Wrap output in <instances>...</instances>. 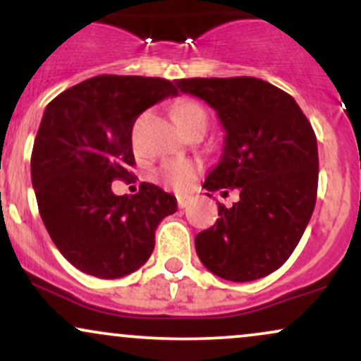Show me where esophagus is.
<instances>
[{"mask_svg":"<svg viewBox=\"0 0 361 361\" xmlns=\"http://www.w3.org/2000/svg\"><path fill=\"white\" fill-rule=\"evenodd\" d=\"M178 207H180V209H186V207H188V198L178 197Z\"/></svg>","mask_w":361,"mask_h":361,"instance_id":"esophagus-1","label":"esophagus"}]
</instances>
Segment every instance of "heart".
<instances>
[{
    "label": "heart",
    "instance_id": "obj_1",
    "mask_svg": "<svg viewBox=\"0 0 361 361\" xmlns=\"http://www.w3.org/2000/svg\"><path fill=\"white\" fill-rule=\"evenodd\" d=\"M178 126L188 132L190 128L200 123H207V114L204 106L200 103L193 100L180 102L173 110ZM198 173H200V164L190 159H176L168 161L163 166L156 171V180L161 185L168 186V188L175 190V192L185 193L192 188V185L197 180Z\"/></svg>",
    "mask_w": 361,
    "mask_h": 361
}]
</instances>
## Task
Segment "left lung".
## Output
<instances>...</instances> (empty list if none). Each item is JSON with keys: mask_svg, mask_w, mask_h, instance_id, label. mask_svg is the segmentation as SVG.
I'll use <instances>...</instances> for the list:
<instances>
[{"mask_svg": "<svg viewBox=\"0 0 361 361\" xmlns=\"http://www.w3.org/2000/svg\"><path fill=\"white\" fill-rule=\"evenodd\" d=\"M176 86L209 103L226 130L204 188L239 192V202L219 204L217 222L197 234L198 258L221 279H263L290 258L314 212V128L288 93L258 78H188Z\"/></svg>", "mask_w": 361, "mask_h": 361, "instance_id": "obj_1", "label": "left lung"}]
</instances>
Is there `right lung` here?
<instances>
[{"mask_svg": "<svg viewBox=\"0 0 361 361\" xmlns=\"http://www.w3.org/2000/svg\"><path fill=\"white\" fill-rule=\"evenodd\" d=\"M178 90L163 78L102 74L49 103L32 151V185L49 235L73 267L98 279L135 271L154 250L157 224L175 214L173 195L132 181V127L144 110Z\"/></svg>", "mask_w": 361, "mask_h": 361, "instance_id": "1", "label": "right lung"}]
</instances>
